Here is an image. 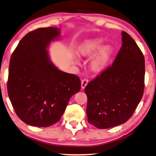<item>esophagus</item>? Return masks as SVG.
Returning a JSON list of instances; mask_svg holds the SVG:
<instances>
[{
  "label": "esophagus",
  "mask_w": 156,
  "mask_h": 156,
  "mask_svg": "<svg viewBox=\"0 0 156 156\" xmlns=\"http://www.w3.org/2000/svg\"><path fill=\"white\" fill-rule=\"evenodd\" d=\"M87 83H88V79L83 78L82 81H81V87H82V89H84V88L86 87V85H87Z\"/></svg>",
  "instance_id": "34e87169"
}]
</instances>
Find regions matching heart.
<instances>
[{
    "label": "heart",
    "mask_w": 156,
    "mask_h": 156,
    "mask_svg": "<svg viewBox=\"0 0 156 156\" xmlns=\"http://www.w3.org/2000/svg\"><path fill=\"white\" fill-rule=\"evenodd\" d=\"M102 45L99 38L85 41L78 48V54L83 57H90L95 54ZM113 53V49L110 45L102 47L90 61V68L94 73H99L106 68Z\"/></svg>",
    "instance_id": "1"
}]
</instances>
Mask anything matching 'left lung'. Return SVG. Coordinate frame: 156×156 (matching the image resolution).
Wrapping results in <instances>:
<instances>
[{"instance_id":"8db88e82","label":"left lung","mask_w":156,"mask_h":156,"mask_svg":"<svg viewBox=\"0 0 156 156\" xmlns=\"http://www.w3.org/2000/svg\"><path fill=\"white\" fill-rule=\"evenodd\" d=\"M144 62L137 44L122 31V46L112 65L85 88L88 122L99 129H107L129 119L143 97Z\"/></svg>"}]
</instances>
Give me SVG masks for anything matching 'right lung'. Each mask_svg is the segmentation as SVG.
Returning <instances> with one entry per match:
<instances>
[{
	"label": "right lung",
	"instance_id": "add662e5",
	"mask_svg": "<svg viewBox=\"0 0 156 156\" xmlns=\"http://www.w3.org/2000/svg\"><path fill=\"white\" fill-rule=\"evenodd\" d=\"M58 28H39L20 41L9 66L8 96L16 114L27 124L49 127L57 122L69 99L80 91L78 76L64 73L49 59L46 50Z\"/></svg>",
	"mask_w": 156,
	"mask_h": 156
}]
</instances>
